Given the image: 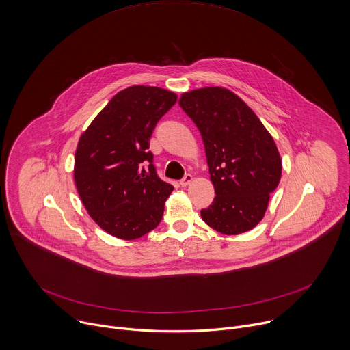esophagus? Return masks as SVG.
I'll use <instances>...</instances> for the list:
<instances>
[{
    "label": "esophagus",
    "mask_w": 350,
    "mask_h": 350,
    "mask_svg": "<svg viewBox=\"0 0 350 350\" xmlns=\"http://www.w3.org/2000/svg\"><path fill=\"white\" fill-rule=\"evenodd\" d=\"M193 180V177H192V174H185L181 180H180V184H181V187H187L188 184H191V181Z\"/></svg>",
    "instance_id": "obj_1"
}]
</instances>
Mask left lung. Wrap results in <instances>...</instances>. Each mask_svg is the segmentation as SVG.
<instances>
[{"instance_id": "1", "label": "left lung", "mask_w": 350, "mask_h": 350, "mask_svg": "<svg viewBox=\"0 0 350 350\" xmlns=\"http://www.w3.org/2000/svg\"><path fill=\"white\" fill-rule=\"evenodd\" d=\"M180 107L202 135L215 198L202 219L225 235L253 229L282 176L278 147L253 109L225 88L183 93Z\"/></svg>"}]
</instances>
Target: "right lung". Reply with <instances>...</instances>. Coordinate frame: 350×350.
<instances>
[{
    "label": "right lung",
    "mask_w": 350,
    "mask_h": 350,
    "mask_svg": "<svg viewBox=\"0 0 350 350\" xmlns=\"http://www.w3.org/2000/svg\"><path fill=\"white\" fill-rule=\"evenodd\" d=\"M176 101V93L162 88H126L109 100L78 142V193L94 222L115 238H142L162 219L174 187L159 178L148 148L157 124Z\"/></svg>",
    "instance_id": "add662e5"
}]
</instances>
